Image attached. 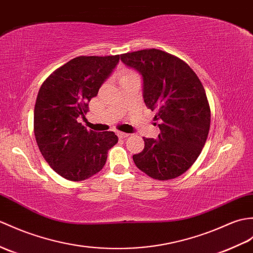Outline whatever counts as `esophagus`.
I'll return each mask as SVG.
<instances>
[{"mask_svg":"<svg viewBox=\"0 0 253 253\" xmlns=\"http://www.w3.org/2000/svg\"><path fill=\"white\" fill-rule=\"evenodd\" d=\"M117 136H119L120 138H127V137L129 136V133L122 132V131H117Z\"/></svg>","mask_w":253,"mask_h":253,"instance_id":"34e87169","label":"esophagus"}]
</instances>
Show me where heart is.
I'll return each mask as SVG.
<instances>
[{
	"label": "heart",
	"instance_id": "1",
	"mask_svg": "<svg viewBox=\"0 0 253 253\" xmlns=\"http://www.w3.org/2000/svg\"><path fill=\"white\" fill-rule=\"evenodd\" d=\"M132 76H136V75H134V74H133V73H131V72H125L124 74H123V76H122V80H123V79L132 78Z\"/></svg>",
	"mask_w": 253,
	"mask_h": 253
}]
</instances>
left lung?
<instances>
[{"label": "left lung", "mask_w": 253, "mask_h": 253, "mask_svg": "<svg viewBox=\"0 0 253 253\" xmlns=\"http://www.w3.org/2000/svg\"><path fill=\"white\" fill-rule=\"evenodd\" d=\"M121 60L142 75L144 102L156 112L161 130L157 139L143 138L144 149L133 162L153 179L177 178L197 160L208 137L210 108L202 82L184 61L155 48L127 52Z\"/></svg>", "instance_id": "8db88e82"}]
</instances>
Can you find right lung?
<instances>
[{
	"label": "right lung",
	"mask_w": 253,
	"mask_h": 253,
	"mask_svg": "<svg viewBox=\"0 0 253 253\" xmlns=\"http://www.w3.org/2000/svg\"><path fill=\"white\" fill-rule=\"evenodd\" d=\"M120 56H80L52 72L34 107V134L48 165L64 179L83 181L99 172L119 141L113 131L97 132L79 123L88 103L109 79Z\"/></svg>",
	"instance_id": "add662e5"
}]
</instances>
